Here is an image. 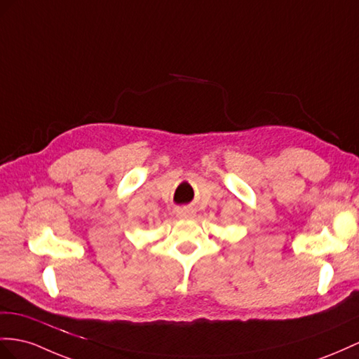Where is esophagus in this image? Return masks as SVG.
Returning <instances> with one entry per match:
<instances>
[{"mask_svg": "<svg viewBox=\"0 0 359 359\" xmlns=\"http://www.w3.org/2000/svg\"><path fill=\"white\" fill-rule=\"evenodd\" d=\"M177 218H182V219H187V218H192L194 217V212H192L191 209H187V208H182V209H177L176 212Z\"/></svg>", "mask_w": 359, "mask_h": 359, "instance_id": "1", "label": "esophagus"}]
</instances>
